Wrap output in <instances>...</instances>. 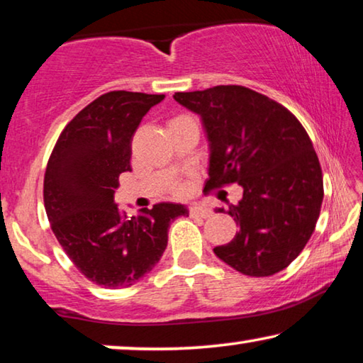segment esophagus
Instances as JSON below:
<instances>
[{
    "label": "esophagus",
    "mask_w": 363,
    "mask_h": 363,
    "mask_svg": "<svg viewBox=\"0 0 363 363\" xmlns=\"http://www.w3.org/2000/svg\"><path fill=\"white\" fill-rule=\"evenodd\" d=\"M190 216H191V218L206 219V218L211 216V211H209L208 208L199 206V204H193V206H190Z\"/></svg>",
    "instance_id": "1"
}]
</instances>
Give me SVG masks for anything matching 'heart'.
<instances>
[{
  "instance_id": "heart-1",
  "label": "heart",
  "mask_w": 363,
  "mask_h": 363,
  "mask_svg": "<svg viewBox=\"0 0 363 363\" xmlns=\"http://www.w3.org/2000/svg\"><path fill=\"white\" fill-rule=\"evenodd\" d=\"M175 191H177V194H183V188H182V186H180V188H177Z\"/></svg>"
}]
</instances>
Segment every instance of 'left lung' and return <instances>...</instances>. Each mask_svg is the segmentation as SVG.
Returning a JSON list of instances; mask_svg holds the SVG:
<instances>
[{
  "mask_svg": "<svg viewBox=\"0 0 363 363\" xmlns=\"http://www.w3.org/2000/svg\"><path fill=\"white\" fill-rule=\"evenodd\" d=\"M173 98L199 114L206 129L204 188L238 183L244 190L242 199L228 208L239 233L214 247V254L249 277L286 269L314 233L324 196L321 165L301 123L280 103L239 85Z\"/></svg>",
  "mask_w": 363,
  "mask_h": 363,
  "instance_id": "1",
  "label": "left lung"
}]
</instances>
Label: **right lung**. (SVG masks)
I'll return each instance as SVG.
<instances>
[{
    "mask_svg": "<svg viewBox=\"0 0 363 363\" xmlns=\"http://www.w3.org/2000/svg\"><path fill=\"white\" fill-rule=\"evenodd\" d=\"M165 94L109 91L65 125L44 177L50 228L73 265L104 288L134 285L159 264L182 204L157 203L139 216L114 203L121 173L130 172V143L147 111Z\"/></svg>",
    "mask_w": 363,
    "mask_h": 363,
    "instance_id": "right-lung-1",
    "label": "right lung"
}]
</instances>
